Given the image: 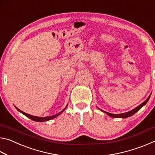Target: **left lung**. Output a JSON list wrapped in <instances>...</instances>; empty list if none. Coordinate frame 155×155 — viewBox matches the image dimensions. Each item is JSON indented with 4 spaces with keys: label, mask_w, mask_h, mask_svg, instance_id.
Instances as JSON below:
<instances>
[{
    "label": "left lung",
    "mask_w": 155,
    "mask_h": 155,
    "mask_svg": "<svg viewBox=\"0 0 155 155\" xmlns=\"http://www.w3.org/2000/svg\"><path fill=\"white\" fill-rule=\"evenodd\" d=\"M150 95H151V94H150ZM150 95L148 97V98H147V99L146 100V101L143 102V103H141V104H140V105L136 107L135 109L131 110L130 111H128V112H127V113H124V114H110V113H108V112H106V111H103V110H101V111H103V112L105 113V114H107L108 115H109V116H111V117H114V118H127V117H128L131 116V115H134L136 112L138 111L139 110H140V109L141 108V107H142L143 105H145V104H146L147 103H148V100H149V98H150Z\"/></svg>",
    "instance_id": "8db88e82"
}]
</instances>
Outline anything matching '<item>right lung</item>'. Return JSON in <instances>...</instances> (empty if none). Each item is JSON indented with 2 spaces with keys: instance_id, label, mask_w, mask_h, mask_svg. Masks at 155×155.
<instances>
[{
  "instance_id": "add662e5",
  "label": "right lung",
  "mask_w": 155,
  "mask_h": 155,
  "mask_svg": "<svg viewBox=\"0 0 155 155\" xmlns=\"http://www.w3.org/2000/svg\"><path fill=\"white\" fill-rule=\"evenodd\" d=\"M66 107H67V106H66ZM15 108L17 109V110H18V111H20V113H22V114H24L25 115H26V116L28 117V118H30V119H31V120H33V121H35V122H45V121H48V120H51V119H53V118H54V117H56L58 116L59 115L61 114V113L64 111L65 109L66 108V107H65V108L64 109H63L61 112H59V114H57L54 115H52V116L44 117H42L33 116V115H29V114H26V113H25V112L22 111H21V110H20L19 109H18L17 107H15Z\"/></svg>"
}]
</instances>
